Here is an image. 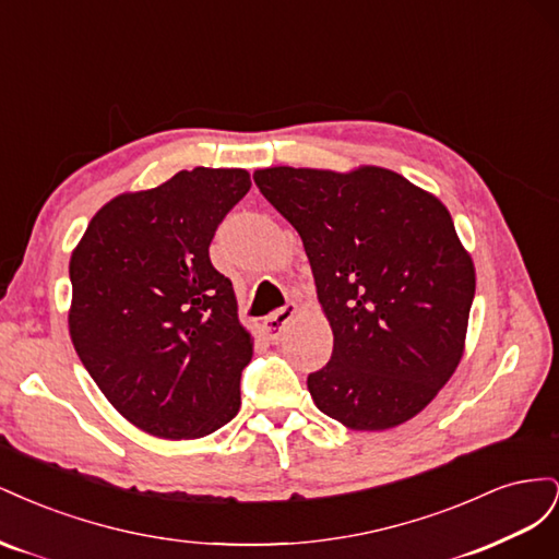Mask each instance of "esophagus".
I'll return each instance as SVG.
<instances>
[{"label":"esophagus","mask_w":559,"mask_h":559,"mask_svg":"<svg viewBox=\"0 0 559 559\" xmlns=\"http://www.w3.org/2000/svg\"><path fill=\"white\" fill-rule=\"evenodd\" d=\"M294 314H296V306H294V302H286L282 310H275L273 314L263 319V331H265L270 341H277V337L284 331V326L294 319Z\"/></svg>","instance_id":"34e87169"}]
</instances>
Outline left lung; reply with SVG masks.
<instances>
[{"label": "left lung", "mask_w": 559, "mask_h": 559, "mask_svg": "<svg viewBox=\"0 0 559 559\" xmlns=\"http://www.w3.org/2000/svg\"><path fill=\"white\" fill-rule=\"evenodd\" d=\"M259 191L302 240L331 331L308 376L317 408L354 431L425 411L460 366L476 270L452 216L405 177L265 167Z\"/></svg>", "instance_id": "obj_1"}]
</instances>
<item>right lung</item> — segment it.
Listing matches in <instances>:
<instances>
[{
    "instance_id": "right-lung-1",
    "label": "right lung",
    "mask_w": 559,
    "mask_h": 559,
    "mask_svg": "<svg viewBox=\"0 0 559 559\" xmlns=\"http://www.w3.org/2000/svg\"><path fill=\"white\" fill-rule=\"evenodd\" d=\"M247 170H181L109 200L72 251L70 335L114 408L142 431L202 438L238 415L253 341L210 261Z\"/></svg>"
}]
</instances>
